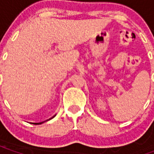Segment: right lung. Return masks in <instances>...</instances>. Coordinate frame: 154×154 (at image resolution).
Returning <instances> with one entry per match:
<instances>
[{
	"label": "right lung",
	"instance_id": "add662e5",
	"mask_svg": "<svg viewBox=\"0 0 154 154\" xmlns=\"http://www.w3.org/2000/svg\"><path fill=\"white\" fill-rule=\"evenodd\" d=\"M54 117H52V118H50V119H53ZM42 123H44V122H41V123H33V124H34V125H40V124H42Z\"/></svg>",
	"mask_w": 154,
	"mask_h": 154
}]
</instances>
